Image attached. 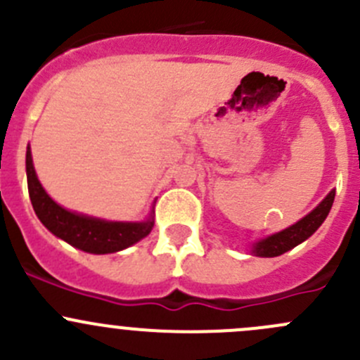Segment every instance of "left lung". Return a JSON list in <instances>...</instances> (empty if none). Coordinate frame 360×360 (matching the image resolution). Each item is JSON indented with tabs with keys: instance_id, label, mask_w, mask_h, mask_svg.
<instances>
[{
	"instance_id": "8db88e82",
	"label": "left lung",
	"mask_w": 360,
	"mask_h": 360,
	"mask_svg": "<svg viewBox=\"0 0 360 360\" xmlns=\"http://www.w3.org/2000/svg\"><path fill=\"white\" fill-rule=\"evenodd\" d=\"M333 202H335V190H333L324 200L319 203V205L315 207L308 216H304L303 219L297 221L296 224L278 231V233L270 235V237L263 238V240L256 242V244L252 245L254 256H261V257L281 256V254L288 252V250L296 248L297 244L307 240V238L310 237V235H314L315 231H317V228L324 223L329 210H331Z\"/></svg>"
}]
</instances>
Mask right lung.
I'll use <instances>...</instances> for the list:
<instances>
[{"label":"right lung","mask_w":360,"mask_h":360,"mask_svg":"<svg viewBox=\"0 0 360 360\" xmlns=\"http://www.w3.org/2000/svg\"><path fill=\"white\" fill-rule=\"evenodd\" d=\"M25 172H27L29 198L38 219L45 224L46 230L63 238L72 248L92 254L118 252L139 242L153 228V210L150 219L144 223H120V221H104L83 216L60 207L46 195L38 181L29 146L25 153Z\"/></svg>","instance_id":"1"}]
</instances>
